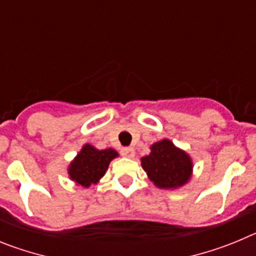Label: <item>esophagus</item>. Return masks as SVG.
<instances>
[{
  "mask_svg": "<svg viewBox=\"0 0 256 256\" xmlns=\"http://www.w3.org/2000/svg\"><path fill=\"white\" fill-rule=\"evenodd\" d=\"M122 155L124 156V158H133V156H134V150H133V148H122Z\"/></svg>",
  "mask_w": 256,
  "mask_h": 256,
  "instance_id": "1",
  "label": "esophagus"
}]
</instances>
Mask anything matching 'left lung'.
Wrapping results in <instances>:
<instances>
[{"label": "left lung", "instance_id": "8db88e82", "mask_svg": "<svg viewBox=\"0 0 256 256\" xmlns=\"http://www.w3.org/2000/svg\"><path fill=\"white\" fill-rule=\"evenodd\" d=\"M141 165L148 180L158 188L178 190L186 186L194 173L190 154L164 138L150 146V154L141 158Z\"/></svg>", "mask_w": 256, "mask_h": 256}]
</instances>
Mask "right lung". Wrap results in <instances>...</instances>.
Listing matches in <instances>:
<instances>
[{"label": "right lung", "instance_id": "right-lung-1", "mask_svg": "<svg viewBox=\"0 0 256 256\" xmlns=\"http://www.w3.org/2000/svg\"><path fill=\"white\" fill-rule=\"evenodd\" d=\"M118 156L119 154L114 148L98 150L92 144H84L68 166L70 180H73L76 186L90 188L91 184L100 182L108 164Z\"/></svg>", "mask_w": 256, "mask_h": 256}]
</instances>
